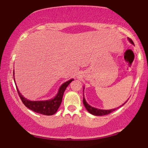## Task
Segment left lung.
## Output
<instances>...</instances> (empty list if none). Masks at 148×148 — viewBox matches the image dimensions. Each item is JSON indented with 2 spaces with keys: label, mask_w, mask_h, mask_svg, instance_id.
Wrapping results in <instances>:
<instances>
[{
  "label": "left lung",
  "mask_w": 148,
  "mask_h": 148,
  "mask_svg": "<svg viewBox=\"0 0 148 148\" xmlns=\"http://www.w3.org/2000/svg\"><path fill=\"white\" fill-rule=\"evenodd\" d=\"M129 41H130L132 43H133V44H134V42H133V41L131 39L129 38ZM83 103H84V105L85 108H86V110L89 112V113L92 114V115H97V116H102V115H108V114L112 113V112H113L114 111H115V110L116 109H111V110L98 109H97V108L92 107H91V106L89 105L88 104L86 103V101H85L84 97H83ZM125 103H126V102L124 104H125ZM124 104H123V105H124Z\"/></svg>",
  "instance_id": "8db88e82"
}]
</instances>
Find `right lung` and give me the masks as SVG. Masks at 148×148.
I'll return each mask as SVG.
<instances>
[{
  "mask_svg": "<svg viewBox=\"0 0 148 148\" xmlns=\"http://www.w3.org/2000/svg\"><path fill=\"white\" fill-rule=\"evenodd\" d=\"M13 78H14V72H13ZM74 79L67 81L65 83L60 86L58 91L57 95L53 99L48 101H32L29 100H27L25 98H24L21 94L19 92L18 88H16L18 94L19 95V97L21 99L23 103L25 105L28 109L32 110L35 113L42 114L45 115H52L56 113L58 111V108L60 107L61 105L62 97L65 90L67 88V86L70 84V83L72 82Z\"/></svg>",
  "mask_w": 148,
  "mask_h": 148,
  "instance_id": "right-lung-1",
  "label": "right lung"
}]
</instances>
